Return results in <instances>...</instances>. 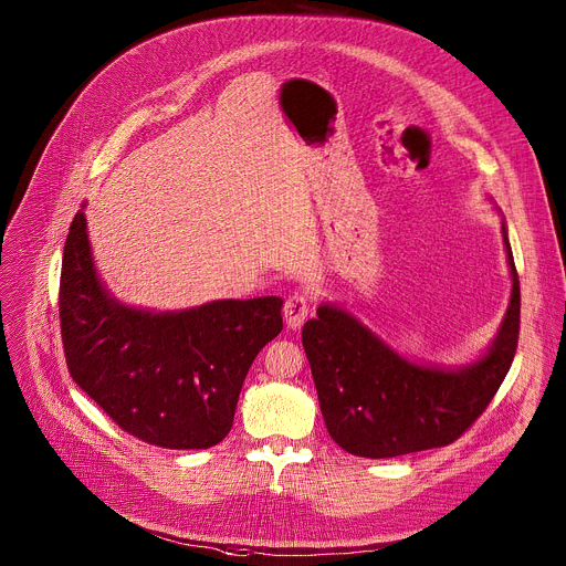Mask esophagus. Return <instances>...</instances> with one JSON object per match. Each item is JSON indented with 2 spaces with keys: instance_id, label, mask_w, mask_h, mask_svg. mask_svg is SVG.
Listing matches in <instances>:
<instances>
[{
  "instance_id": "obj_1",
  "label": "esophagus",
  "mask_w": 566,
  "mask_h": 566,
  "mask_svg": "<svg viewBox=\"0 0 566 566\" xmlns=\"http://www.w3.org/2000/svg\"><path fill=\"white\" fill-rule=\"evenodd\" d=\"M311 311V302H308V295L302 293V291H295L286 297L284 302V319L289 329H300L304 325V319Z\"/></svg>"
}]
</instances>
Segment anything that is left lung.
Returning <instances> with one entry per match:
<instances>
[{"label":"left lung","mask_w":566,"mask_h":566,"mask_svg":"<svg viewBox=\"0 0 566 566\" xmlns=\"http://www.w3.org/2000/svg\"><path fill=\"white\" fill-rule=\"evenodd\" d=\"M502 232L513 277L511 304L489 352L465 367L410 363L334 304H319L302 327L319 410L343 450L387 459L441 448L489 408L520 338V280L504 223Z\"/></svg>","instance_id":"left-lung-1"}]
</instances>
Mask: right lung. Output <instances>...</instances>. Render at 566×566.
Here are the masks:
<instances>
[{
    "instance_id": "1",
    "label": "right lung",
    "mask_w": 566,
    "mask_h": 566,
    "mask_svg": "<svg viewBox=\"0 0 566 566\" xmlns=\"http://www.w3.org/2000/svg\"><path fill=\"white\" fill-rule=\"evenodd\" d=\"M60 329L71 378L120 430L158 448L206 450L230 432L255 356L282 332V297L166 313L120 304L98 280L77 210L62 255Z\"/></svg>"
}]
</instances>
